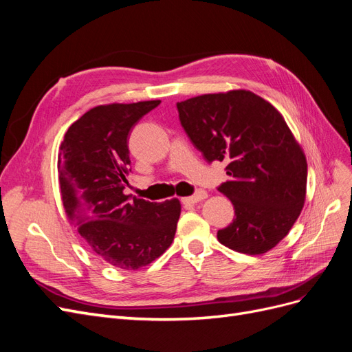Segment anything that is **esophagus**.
Wrapping results in <instances>:
<instances>
[{
    "label": "esophagus",
    "mask_w": 352,
    "mask_h": 352,
    "mask_svg": "<svg viewBox=\"0 0 352 352\" xmlns=\"http://www.w3.org/2000/svg\"><path fill=\"white\" fill-rule=\"evenodd\" d=\"M206 198H207V192H206V190L199 189V190H197V192H195L194 195L182 198V202H184V204H197V202H199V201H202V199H206Z\"/></svg>",
    "instance_id": "esophagus-1"
}]
</instances>
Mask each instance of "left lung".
<instances>
[{"instance_id": "8db88e82", "label": "left lung", "mask_w": 352, "mask_h": 352, "mask_svg": "<svg viewBox=\"0 0 352 352\" xmlns=\"http://www.w3.org/2000/svg\"><path fill=\"white\" fill-rule=\"evenodd\" d=\"M180 124L208 163L230 177L217 189L235 219L217 232L225 247L260 255L274 248L304 207L307 162L282 114L250 91L207 94L176 104Z\"/></svg>"}]
</instances>
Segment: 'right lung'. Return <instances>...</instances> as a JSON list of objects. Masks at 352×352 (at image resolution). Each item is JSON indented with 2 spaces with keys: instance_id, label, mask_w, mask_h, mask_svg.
<instances>
[{
  "instance_id": "obj_1",
  "label": "right lung",
  "mask_w": 352,
  "mask_h": 352,
  "mask_svg": "<svg viewBox=\"0 0 352 352\" xmlns=\"http://www.w3.org/2000/svg\"><path fill=\"white\" fill-rule=\"evenodd\" d=\"M162 101L98 105L74 122L58 154L63 206L79 235L101 260L138 270L173 242L180 202L124 195L132 127Z\"/></svg>"
}]
</instances>
